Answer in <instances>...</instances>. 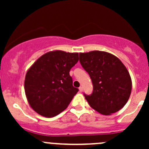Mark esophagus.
Returning a JSON list of instances; mask_svg holds the SVG:
<instances>
[{"label": "esophagus", "mask_w": 149, "mask_h": 149, "mask_svg": "<svg viewBox=\"0 0 149 149\" xmlns=\"http://www.w3.org/2000/svg\"><path fill=\"white\" fill-rule=\"evenodd\" d=\"M83 87L80 86V88H79V91L81 92H83Z\"/></svg>", "instance_id": "obj_1"}]
</instances>
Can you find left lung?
Listing matches in <instances>:
<instances>
[{
    "instance_id": "obj_1",
    "label": "left lung",
    "mask_w": 149,
    "mask_h": 149,
    "mask_svg": "<svg viewBox=\"0 0 149 149\" xmlns=\"http://www.w3.org/2000/svg\"><path fill=\"white\" fill-rule=\"evenodd\" d=\"M79 61L91 78L93 92L84 94L92 109L102 115H111L127 103L132 80L127 68L117 57L103 51L80 53Z\"/></svg>"
}]
</instances>
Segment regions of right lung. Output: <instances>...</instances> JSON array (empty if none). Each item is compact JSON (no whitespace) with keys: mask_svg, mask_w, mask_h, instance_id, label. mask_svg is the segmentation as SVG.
<instances>
[{"mask_svg":"<svg viewBox=\"0 0 149 149\" xmlns=\"http://www.w3.org/2000/svg\"><path fill=\"white\" fill-rule=\"evenodd\" d=\"M78 61V53L54 50L44 54L31 66L26 74L24 90L36 112L51 118L67 108L78 92L69 75Z\"/></svg>","mask_w":149,"mask_h":149,"instance_id":"add662e5","label":"right lung"}]
</instances>
